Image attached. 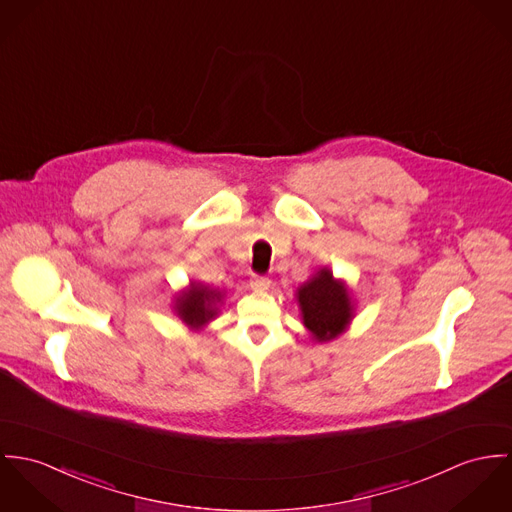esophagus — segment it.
<instances>
[{
  "label": "esophagus",
  "instance_id": "obj_1",
  "mask_svg": "<svg viewBox=\"0 0 512 512\" xmlns=\"http://www.w3.org/2000/svg\"><path fill=\"white\" fill-rule=\"evenodd\" d=\"M251 286H253V288H259V290H265V288L271 286V279H269V277H259V275H255V277L251 279Z\"/></svg>",
  "mask_w": 512,
  "mask_h": 512
}]
</instances>
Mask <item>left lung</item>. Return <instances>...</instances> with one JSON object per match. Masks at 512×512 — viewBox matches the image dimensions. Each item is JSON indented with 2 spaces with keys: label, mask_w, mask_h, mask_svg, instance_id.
<instances>
[{
  "label": "left lung",
  "mask_w": 512,
  "mask_h": 512,
  "mask_svg": "<svg viewBox=\"0 0 512 512\" xmlns=\"http://www.w3.org/2000/svg\"><path fill=\"white\" fill-rule=\"evenodd\" d=\"M304 326L316 341L338 338L353 318V304L347 286L336 281L328 267L312 275L296 290Z\"/></svg>",
  "instance_id": "obj_1"
}]
</instances>
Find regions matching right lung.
Segmentation results:
<instances>
[{"instance_id":"1","label":"right lung","mask_w":512,"mask_h":512,"mask_svg":"<svg viewBox=\"0 0 512 512\" xmlns=\"http://www.w3.org/2000/svg\"><path fill=\"white\" fill-rule=\"evenodd\" d=\"M224 294L216 288L204 286L200 283L190 284L188 290L178 294L174 302L176 316L192 330H200L212 318L218 316V304L222 302Z\"/></svg>"}]
</instances>
